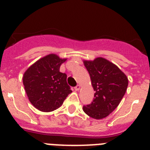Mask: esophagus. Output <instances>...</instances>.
I'll list each match as a JSON object with an SVG mask.
<instances>
[{
    "label": "esophagus",
    "mask_w": 150,
    "mask_h": 150,
    "mask_svg": "<svg viewBox=\"0 0 150 150\" xmlns=\"http://www.w3.org/2000/svg\"><path fill=\"white\" fill-rule=\"evenodd\" d=\"M79 88H80V86H79V85H77V86H76L74 87V89L76 90V91H79Z\"/></svg>",
    "instance_id": "obj_1"
}]
</instances>
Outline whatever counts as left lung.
Instances as JSON below:
<instances>
[{"mask_svg": "<svg viewBox=\"0 0 150 150\" xmlns=\"http://www.w3.org/2000/svg\"><path fill=\"white\" fill-rule=\"evenodd\" d=\"M84 65L95 93L91 104L83 106V111L95 120L104 119L120 104L127 90L128 78L114 64L100 57L84 61Z\"/></svg>", "mask_w": 150, "mask_h": 150, "instance_id": "8db88e82", "label": "left lung"}]
</instances>
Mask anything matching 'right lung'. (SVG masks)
<instances>
[{"label":"right lung","mask_w":150,"mask_h":150,"mask_svg":"<svg viewBox=\"0 0 150 150\" xmlns=\"http://www.w3.org/2000/svg\"><path fill=\"white\" fill-rule=\"evenodd\" d=\"M65 61L50 54L36 62L24 74L26 94L39 110L51 112L58 109L72 92L67 83V74L59 71Z\"/></svg>","instance_id":"obj_1"}]
</instances>
